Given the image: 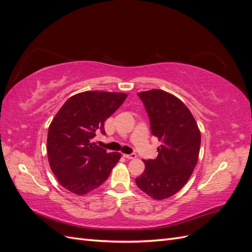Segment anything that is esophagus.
Here are the masks:
<instances>
[{"instance_id":"esophagus-1","label":"esophagus","mask_w":252,"mask_h":252,"mask_svg":"<svg viewBox=\"0 0 252 252\" xmlns=\"http://www.w3.org/2000/svg\"><path fill=\"white\" fill-rule=\"evenodd\" d=\"M124 158H128V159H134L136 158L135 154H130V155H124Z\"/></svg>"}]
</instances>
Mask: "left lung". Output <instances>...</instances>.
Returning a JSON list of instances; mask_svg holds the SVG:
<instances>
[{"label":"left lung","mask_w":252,"mask_h":252,"mask_svg":"<svg viewBox=\"0 0 252 252\" xmlns=\"http://www.w3.org/2000/svg\"><path fill=\"white\" fill-rule=\"evenodd\" d=\"M138 95L149 116L151 132L161 142L155 159H144L145 170L135 179L138 187L152 199L164 200L184 187L199 159L201 131L187 106L161 89Z\"/></svg>","instance_id":"obj_1"}]
</instances>
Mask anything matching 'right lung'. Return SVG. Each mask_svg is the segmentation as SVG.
Masks as SVG:
<instances>
[{"label":"right lung","instance_id":"1","mask_svg":"<svg viewBox=\"0 0 252 252\" xmlns=\"http://www.w3.org/2000/svg\"><path fill=\"white\" fill-rule=\"evenodd\" d=\"M123 93L84 91L70 96L48 128L47 155L59 183L70 192L84 195L107 180L121 158L91 143L95 132L105 133L104 123L124 103Z\"/></svg>","mask_w":252,"mask_h":252}]
</instances>
